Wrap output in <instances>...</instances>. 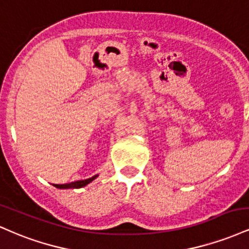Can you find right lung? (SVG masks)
Wrapping results in <instances>:
<instances>
[{
    "label": "right lung",
    "instance_id": "add662e5",
    "mask_svg": "<svg viewBox=\"0 0 249 249\" xmlns=\"http://www.w3.org/2000/svg\"><path fill=\"white\" fill-rule=\"evenodd\" d=\"M97 177H98V174H96V176L91 177V178L89 179H84V180H77V181H72V182H69V184H63V185H57V184H53V186L57 187V188H62V190H65V188H81V187H84L87 186L88 184H90L92 180H95Z\"/></svg>",
    "mask_w": 249,
    "mask_h": 249
}]
</instances>
